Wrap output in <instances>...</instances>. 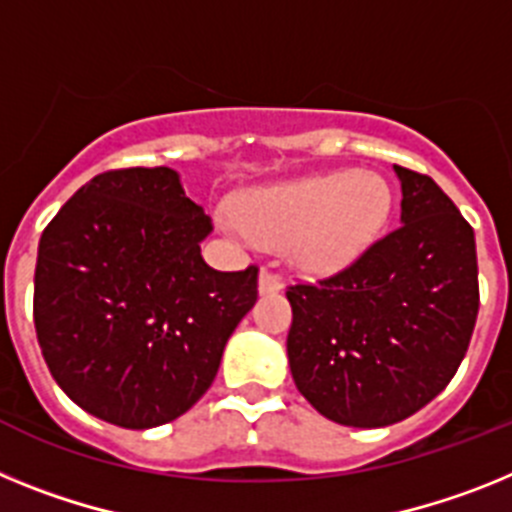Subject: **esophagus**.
I'll list each match as a JSON object with an SVG mask.
<instances>
[{
    "label": "esophagus",
    "instance_id": "obj_1",
    "mask_svg": "<svg viewBox=\"0 0 512 512\" xmlns=\"http://www.w3.org/2000/svg\"><path fill=\"white\" fill-rule=\"evenodd\" d=\"M257 288H260V293L281 291V288H283V278L278 273H273V270L265 268L260 273V281H257Z\"/></svg>",
    "mask_w": 512,
    "mask_h": 512
}]
</instances>
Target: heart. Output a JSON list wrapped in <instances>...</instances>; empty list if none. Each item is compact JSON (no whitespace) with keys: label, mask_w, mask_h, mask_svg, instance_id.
Wrapping results in <instances>:
<instances>
[{"label":"heart","mask_w":512,"mask_h":512,"mask_svg":"<svg viewBox=\"0 0 512 512\" xmlns=\"http://www.w3.org/2000/svg\"><path fill=\"white\" fill-rule=\"evenodd\" d=\"M389 182L376 172H324L247 190L237 208H221L219 224L239 239L288 244L309 273L348 268L381 237L391 216Z\"/></svg>","instance_id":"heart-1"}]
</instances>
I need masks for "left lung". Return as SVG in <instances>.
Instances as JSON below:
<instances>
[{
    "instance_id": "1",
    "label": "left lung",
    "mask_w": 512,
    "mask_h": 512,
    "mask_svg": "<svg viewBox=\"0 0 512 512\" xmlns=\"http://www.w3.org/2000/svg\"><path fill=\"white\" fill-rule=\"evenodd\" d=\"M394 172L402 226L350 268L286 291L296 389L350 428H386L438 397L479 311L474 229L428 175L399 164Z\"/></svg>"
}]
</instances>
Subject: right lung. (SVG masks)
Here are the masks:
<instances>
[{"instance_id":"right-lung-1","label":"right lung","mask_w":512,"mask_h":512,"mask_svg":"<svg viewBox=\"0 0 512 512\" xmlns=\"http://www.w3.org/2000/svg\"><path fill=\"white\" fill-rule=\"evenodd\" d=\"M211 229L170 167L102 172L46 226L35 335L56 384L84 412L157 428L213 384L226 340L257 301V268L206 265Z\"/></svg>"}]
</instances>
